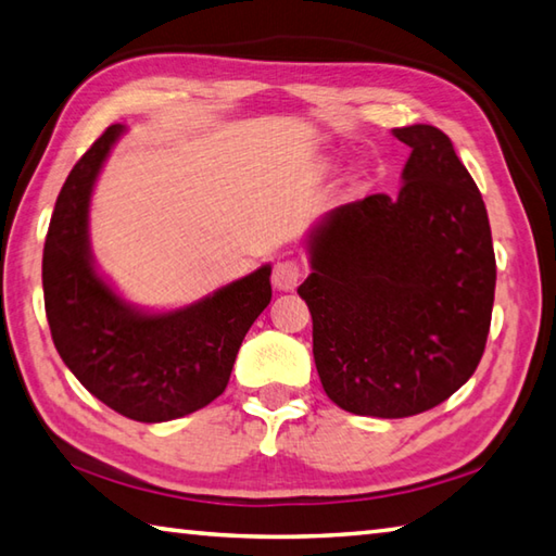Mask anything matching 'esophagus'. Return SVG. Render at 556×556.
Returning a JSON list of instances; mask_svg holds the SVG:
<instances>
[{"label":"esophagus","mask_w":556,"mask_h":556,"mask_svg":"<svg viewBox=\"0 0 556 556\" xmlns=\"http://www.w3.org/2000/svg\"><path fill=\"white\" fill-rule=\"evenodd\" d=\"M301 279V267L296 260L291 257H281L275 262V267H271V285L279 291H291Z\"/></svg>","instance_id":"esophagus-1"}]
</instances>
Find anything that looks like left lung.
<instances>
[{
  "instance_id": "1",
  "label": "left lung",
  "mask_w": 556,
  "mask_h": 556,
  "mask_svg": "<svg viewBox=\"0 0 556 556\" xmlns=\"http://www.w3.org/2000/svg\"><path fill=\"white\" fill-rule=\"evenodd\" d=\"M410 148L396 197L369 194L313 228L299 287L328 399L406 418L447 401L486 348L496 255L481 191L440 128H393Z\"/></svg>"
}]
</instances>
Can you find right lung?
<instances>
[{
    "instance_id": "right-lung-1",
    "label": "right lung",
    "mask_w": 556,
    "mask_h": 556,
    "mask_svg": "<svg viewBox=\"0 0 556 556\" xmlns=\"http://www.w3.org/2000/svg\"><path fill=\"white\" fill-rule=\"evenodd\" d=\"M121 134L109 126L60 189L43 248L46 316L58 355L92 396L130 420L165 422L226 391L245 332L271 299V267L177 311L126 304L99 277L87 230L94 181Z\"/></svg>"
}]
</instances>
